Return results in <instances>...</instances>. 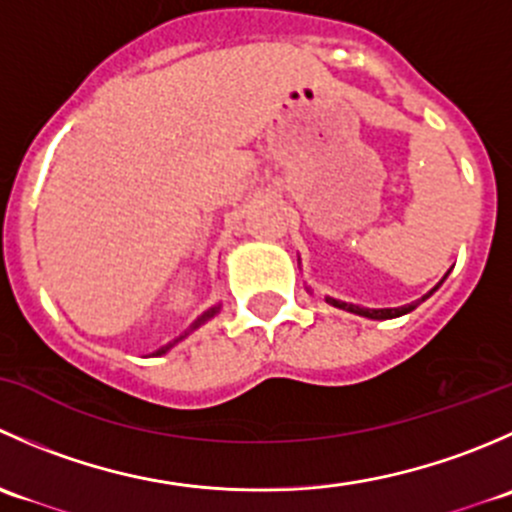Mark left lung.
Returning a JSON list of instances; mask_svg holds the SVG:
<instances>
[{"mask_svg":"<svg viewBox=\"0 0 512 512\" xmlns=\"http://www.w3.org/2000/svg\"><path fill=\"white\" fill-rule=\"evenodd\" d=\"M443 280H446V277H443ZM443 280L438 282V285L433 287L431 292H428V294H423L421 299H416V302H411V304H404V307H391V309H366V307H359V304H349V302H342V299H332V297H327V302L332 304V307L347 309V312H352V314H359V317H369V319H394V317H401V314H409L411 309H416L418 304L423 302V299H428V297H431V294L436 292V289L443 285Z\"/></svg>","mask_w":512,"mask_h":512,"instance_id":"1","label":"left lung"}]
</instances>
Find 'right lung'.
Here are the masks:
<instances>
[{"instance_id": "obj_1", "label": "right lung", "mask_w": 512, "mask_h": 512, "mask_svg": "<svg viewBox=\"0 0 512 512\" xmlns=\"http://www.w3.org/2000/svg\"><path fill=\"white\" fill-rule=\"evenodd\" d=\"M218 309H220V307H210V309H208V312H203V314H200V317H198V319H195V322H193V324H190V329H188V332H193V329H198V327H200V324H205V322H208V319H213V317H215V314H218ZM188 332H185V334H188ZM185 334H183V337H185ZM183 337L173 339V342H168V344H165V347H160V349H158V352H156V354H153V356H160V354H165V352H168V349H173V347H175V344H178V342H180V339H183Z\"/></svg>"}]
</instances>
